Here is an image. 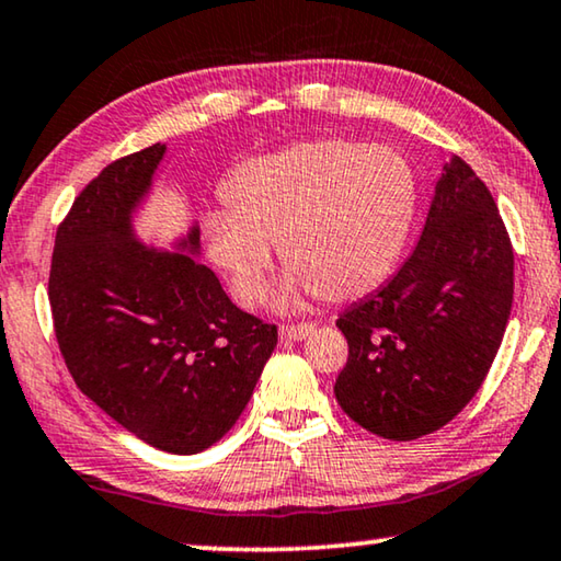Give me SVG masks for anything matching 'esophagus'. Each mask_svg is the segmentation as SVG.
I'll list each match as a JSON object with an SVG mask.
<instances>
[{
    "label": "esophagus",
    "mask_w": 561,
    "mask_h": 561,
    "mask_svg": "<svg viewBox=\"0 0 561 561\" xmlns=\"http://www.w3.org/2000/svg\"><path fill=\"white\" fill-rule=\"evenodd\" d=\"M312 332H314V324H309V322H302V324H282L279 337L282 340L299 342V340H305L307 334H312Z\"/></svg>",
    "instance_id": "esophagus-1"
}]
</instances>
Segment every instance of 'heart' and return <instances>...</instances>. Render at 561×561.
<instances>
[{
	"mask_svg": "<svg viewBox=\"0 0 561 561\" xmlns=\"http://www.w3.org/2000/svg\"><path fill=\"white\" fill-rule=\"evenodd\" d=\"M227 211L204 219L206 254L241 305L264 291L279 249V307L347 302L388 277L413 227V165L390 146L317 138L249 158L224 181Z\"/></svg>",
	"mask_w": 561,
	"mask_h": 561,
	"instance_id": "obj_1",
	"label": "heart"
}]
</instances>
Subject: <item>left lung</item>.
<instances>
[{
	"label": "left lung",
	"instance_id": "obj_1",
	"mask_svg": "<svg viewBox=\"0 0 561 561\" xmlns=\"http://www.w3.org/2000/svg\"><path fill=\"white\" fill-rule=\"evenodd\" d=\"M512 299L514 252L496 201L456 156L405 264L340 314L350 345L334 382L340 408L390 440L443 428L486 378Z\"/></svg>",
	"mask_w": 561,
	"mask_h": 561
}]
</instances>
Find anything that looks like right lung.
<instances>
[{
    "label": "right lung",
    "mask_w": 561,
    "mask_h": 561,
    "mask_svg": "<svg viewBox=\"0 0 561 561\" xmlns=\"http://www.w3.org/2000/svg\"><path fill=\"white\" fill-rule=\"evenodd\" d=\"M165 144L103 169L57 229L49 305L78 388L148 446L194 456L244 411L277 328L231 302L198 262V221L169 241L140 239Z\"/></svg>",
    "instance_id": "obj_1"
}]
</instances>
